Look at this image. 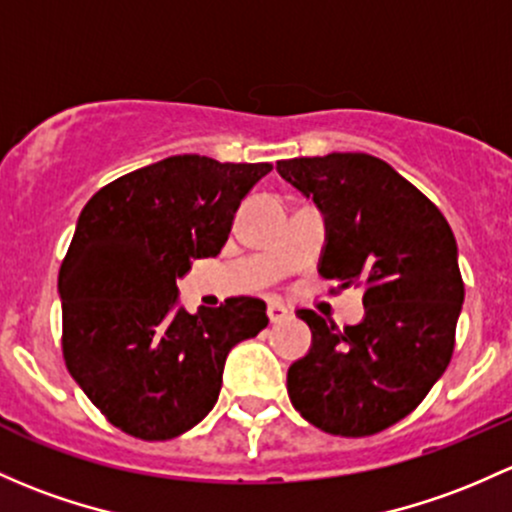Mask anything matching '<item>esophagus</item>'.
Wrapping results in <instances>:
<instances>
[{"label":"esophagus","mask_w":512,"mask_h":512,"mask_svg":"<svg viewBox=\"0 0 512 512\" xmlns=\"http://www.w3.org/2000/svg\"><path fill=\"white\" fill-rule=\"evenodd\" d=\"M267 319H270L272 324H279V321L289 319V309L284 304H279V301H270V304H267Z\"/></svg>","instance_id":"esophagus-1"}]
</instances>
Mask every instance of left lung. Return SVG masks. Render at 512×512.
<instances>
[{"label": "left lung", "instance_id": "1", "mask_svg": "<svg viewBox=\"0 0 512 512\" xmlns=\"http://www.w3.org/2000/svg\"><path fill=\"white\" fill-rule=\"evenodd\" d=\"M277 171L324 213L319 272L338 289L363 287L365 306L343 331L297 311L311 348L289 365V400L328 434L370 437L407 417L454 353L464 304L454 233L419 188L370 154L284 159Z\"/></svg>", "mask_w": 512, "mask_h": 512}]
</instances>
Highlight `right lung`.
I'll return each instance as SVG.
<instances>
[{"mask_svg":"<svg viewBox=\"0 0 512 512\" xmlns=\"http://www.w3.org/2000/svg\"><path fill=\"white\" fill-rule=\"evenodd\" d=\"M272 164L179 154L102 186L58 272L63 358L107 422L144 441L196 427L218 400L230 348L267 326L265 301L188 314L176 279L215 257Z\"/></svg>","mask_w":512,"mask_h":512,"instance_id":"obj_1","label":"right lung"}]
</instances>
